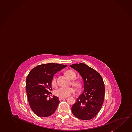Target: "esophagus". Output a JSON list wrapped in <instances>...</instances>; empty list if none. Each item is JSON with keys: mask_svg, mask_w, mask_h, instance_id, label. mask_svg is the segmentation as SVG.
Returning <instances> with one entry per match:
<instances>
[{"mask_svg": "<svg viewBox=\"0 0 132 132\" xmlns=\"http://www.w3.org/2000/svg\"><path fill=\"white\" fill-rule=\"evenodd\" d=\"M64 99H65V98H62V97H59V100L60 101H61V100Z\"/></svg>", "mask_w": 132, "mask_h": 132, "instance_id": "1", "label": "esophagus"}]
</instances>
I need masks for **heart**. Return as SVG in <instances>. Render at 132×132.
<instances>
[{"label":"heart","mask_w":132,"mask_h":132,"mask_svg":"<svg viewBox=\"0 0 132 132\" xmlns=\"http://www.w3.org/2000/svg\"><path fill=\"white\" fill-rule=\"evenodd\" d=\"M66 76L68 78H70L71 80H73L75 78L76 73L74 71L72 70H68L65 72ZM72 84L73 86L77 88H79L81 86L82 83L81 81L79 80L76 79L73 80L72 81ZM56 78L55 77H54L52 81V85L54 87L57 86ZM75 93V89L73 87H61L55 90V94L60 97L62 98H65L68 97L71 94H72Z\"/></svg>","instance_id":"obj_1"}]
</instances>
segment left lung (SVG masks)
<instances>
[{
  "instance_id": "1",
  "label": "left lung",
  "mask_w": 132,
  "mask_h": 132,
  "mask_svg": "<svg viewBox=\"0 0 132 132\" xmlns=\"http://www.w3.org/2000/svg\"><path fill=\"white\" fill-rule=\"evenodd\" d=\"M83 79L84 91L73 105L71 110L76 118L90 120L97 115L102 107L105 86L102 77L93 68L83 63L71 65Z\"/></svg>"
}]
</instances>
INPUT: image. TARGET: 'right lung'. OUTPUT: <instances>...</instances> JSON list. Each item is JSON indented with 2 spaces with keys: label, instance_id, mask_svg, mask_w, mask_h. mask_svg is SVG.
Wrapping results in <instances>:
<instances>
[{
  "label": "right lung",
  "instance_id": "obj_1",
  "mask_svg": "<svg viewBox=\"0 0 132 132\" xmlns=\"http://www.w3.org/2000/svg\"><path fill=\"white\" fill-rule=\"evenodd\" d=\"M65 65L49 63L40 65L32 69L27 76L26 90L30 107L38 117H47L54 114L60 101L52 94L51 82L54 75L66 67Z\"/></svg>",
  "mask_w": 132,
  "mask_h": 132
}]
</instances>
